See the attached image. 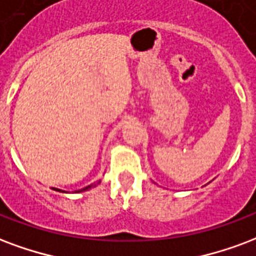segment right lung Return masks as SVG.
<instances>
[{
  "label": "right lung",
  "mask_w": 256,
  "mask_h": 256,
  "mask_svg": "<svg viewBox=\"0 0 256 256\" xmlns=\"http://www.w3.org/2000/svg\"><path fill=\"white\" fill-rule=\"evenodd\" d=\"M99 183H100V182H99ZM96 184H98V183H92V184H90V186L84 187V188H81V190L76 191V192H82V191L90 190V188H94V187H96ZM52 190H56V191H60V192H66V191H64V190H60V188H52Z\"/></svg>",
  "instance_id": "obj_1"
}]
</instances>
